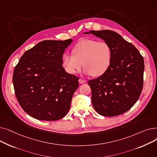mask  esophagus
<instances>
[{
	"instance_id": "obj_1",
	"label": "esophagus",
	"mask_w": 157,
	"mask_h": 157,
	"mask_svg": "<svg viewBox=\"0 0 157 157\" xmlns=\"http://www.w3.org/2000/svg\"><path fill=\"white\" fill-rule=\"evenodd\" d=\"M86 82V81L85 80H83V79H79V84H83V83H85Z\"/></svg>"
}]
</instances>
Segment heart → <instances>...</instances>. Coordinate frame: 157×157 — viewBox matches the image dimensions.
<instances>
[{
	"instance_id": "1",
	"label": "heart",
	"mask_w": 157,
	"mask_h": 157,
	"mask_svg": "<svg viewBox=\"0 0 157 157\" xmlns=\"http://www.w3.org/2000/svg\"><path fill=\"white\" fill-rule=\"evenodd\" d=\"M72 55H62V65L69 74L79 71L83 63L84 72L93 77L101 76L108 70L112 59L109 44L94 39L81 40L72 48Z\"/></svg>"
}]
</instances>
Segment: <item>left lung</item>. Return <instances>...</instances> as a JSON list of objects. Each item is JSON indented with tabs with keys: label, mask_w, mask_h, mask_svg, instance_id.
<instances>
[{
	"label": "left lung",
	"mask_w": 157,
	"mask_h": 157,
	"mask_svg": "<svg viewBox=\"0 0 157 157\" xmlns=\"http://www.w3.org/2000/svg\"><path fill=\"white\" fill-rule=\"evenodd\" d=\"M109 44L110 67L103 75L88 81L95 110L102 116L115 117L128 111L137 101L143 85L144 59L137 49L118 33L109 30H90Z\"/></svg>",
	"instance_id": "obj_1"
}]
</instances>
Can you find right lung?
<instances>
[{
	"mask_svg": "<svg viewBox=\"0 0 157 157\" xmlns=\"http://www.w3.org/2000/svg\"><path fill=\"white\" fill-rule=\"evenodd\" d=\"M72 42L71 39L41 41L25 52L15 67L16 97L30 117L55 121L69 112L79 78L65 71L62 58Z\"/></svg>",
	"mask_w": 157,
	"mask_h": 157,
	"instance_id": "add662e5",
	"label": "right lung"
}]
</instances>
